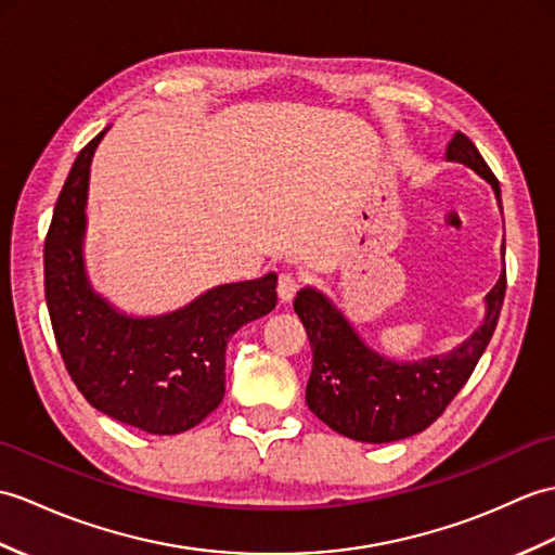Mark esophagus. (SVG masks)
Returning a JSON list of instances; mask_svg holds the SVG:
<instances>
[{"label":"esophagus","instance_id":"esophagus-1","mask_svg":"<svg viewBox=\"0 0 555 555\" xmlns=\"http://www.w3.org/2000/svg\"><path fill=\"white\" fill-rule=\"evenodd\" d=\"M300 286H302V279H300L298 274L283 272V274L279 276V286H276L281 302H291V300L295 298V293L300 291Z\"/></svg>","mask_w":555,"mask_h":555}]
</instances>
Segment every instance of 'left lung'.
<instances>
[{
    "label": "left lung",
    "instance_id": "1",
    "mask_svg": "<svg viewBox=\"0 0 555 555\" xmlns=\"http://www.w3.org/2000/svg\"><path fill=\"white\" fill-rule=\"evenodd\" d=\"M447 160L478 172L492 186L499 210L501 189L473 141L456 132L447 146ZM506 257V243L501 246ZM506 295V267L485 298V319L452 352L395 362L359 338L354 326L324 293L307 286L295 295L298 312L312 345V373L307 380V406L350 440L383 444L423 433L442 416L447 404L470 378L487 350Z\"/></svg>",
    "mask_w": 555,
    "mask_h": 555
}]
</instances>
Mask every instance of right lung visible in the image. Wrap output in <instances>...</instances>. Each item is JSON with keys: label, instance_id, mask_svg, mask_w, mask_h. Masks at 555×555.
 <instances>
[{"label": "right lung", "instance_id": "right-lung-1", "mask_svg": "<svg viewBox=\"0 0 555 555\" xmlns=\"http://www.w3.org/2000/svg\"><path fill=\"white\" fill-rule=\"evenodd\" d=\"M108 127L77 153L44 243V293L56 345L77 390L101 414L151 435H177L224 397L231 336L276 307V274L222 283L158 317H134L89 283L87 191L94 151Z\"/></svg>", "mask_w": 555, "mask_h": 555}]
</instances>
